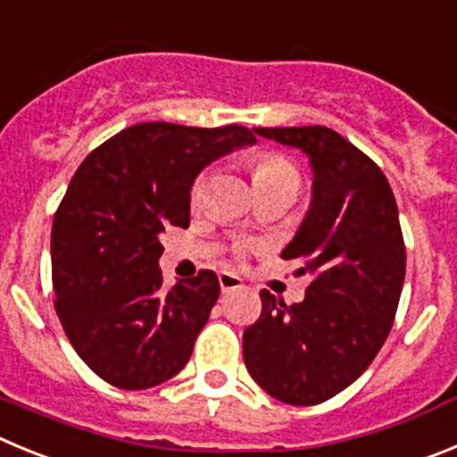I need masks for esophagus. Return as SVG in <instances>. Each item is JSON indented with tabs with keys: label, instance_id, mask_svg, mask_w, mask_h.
Here are the masks:
<instances>
[{
	"label": "esophagus",
	"instance_id": "obj_1",
	"mask_svg": "<svg viewBox=\"0 0 457 457\" xmlns=\"http://www.w3.org/2000/svg\"><path fill=\"white\" fill-rule=\"evenodd\" d=\"M219 285H220V291H223V294H229V291L241 289V287H244V279L238 278V275L223 270V273L219 275Z\"/></svg>",
	"mask_w": 457,
	"mask_h": 457
}]
</instances>
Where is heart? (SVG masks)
<instances>
[{"mask_svg": "<svg viewBox=\"0 0 457 457\" xmlns=\"http://www.w3.org/2000/svg\"><path fill=\"white\" fill-rule=\"evenodd\" d=\"M254 187H257V191L270 187H289L298 193V170L287 159L278 157V154H264V157L257 159V166H254ZM203 188L204 182L198 179L195 187H193V203H198L203 198Z\"/></svg>", "mask_w": 457, "mask_h": 457, "instance_id": "heart-1", "label": "heart"}]
</instances>
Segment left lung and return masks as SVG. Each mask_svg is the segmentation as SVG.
I'll list each match as a JSON object with an SVG mask.
<instances>
[{"mask_svg": "<svg viewBox=\"0 0 457 457\" xmlns=\"http://www.w3.org/2000/svg\"><path fill=\"white\" fill-rule=\"evenodd\" d=\"M254 134L310 159L312 200L282 259L312 278L294 305L262 291V314L244 332L253 380L289 405H316L355 382L378 355L405 279L398 207L380 168L314 127H254Z\"/></svg>", "mask_w": 457, "mask_h": 457, "instance_id": "8db88e82", "label": "left lung"}]
</instances>
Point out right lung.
<instances>
[{"instance_id":"add662e5","label":"right lung","mask_w":457,"mask_h":457,"mask_svg":"<svg viewBox=\"0 0 457 457\" xmlns=\"http://www.w3.org/2000/svg\"><path fill=\"white\" fill-rule=\"evenodd\" d=\"M254 143L241 125L143 122L77 168L52 223L54 307L77 355L113 387H157L187 367L220 285L200 270L162 289V234L188 228L203 168Z\"/></svg>"}]
</instances>
